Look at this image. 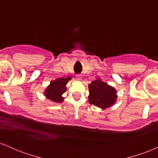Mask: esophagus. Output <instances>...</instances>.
Returning a JSON list of instances; mask_svg holds the SVG:
<instances>
[{
	"instance_id": "obj_1",
	"label": "esophagus",
	"mask_w": 158,
	"mask_h": 158,
	"mask_svg": "<svg viewBox=\"0 0 158 158\" xmlns=\"http://www.w3.org/2000/svg\"><path fill=\"white\" fill-rule=\"evenodd\" d=\"M76 78H77V80H79V81H81V76L79 75V74H77V77H76Z\"/></svg>"
}]
</instances>
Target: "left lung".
<instances>
[{
	"instance_id": "obj_1",
	"label": "left lung",
	"mask_w": 158,
	"mask_h": 158,
	"mask_svg": "<svg viewBox=\"0 0 158 158\" xmlns=\"http://www.w3.org/2000/svg\"><path fill=\"white\" fill-rule=\"evenodd\" d=\"M90 104L104 110L115 104L117 99V91L114 87L97 78L88 85Z\"/></svg>"
}]
</instances>
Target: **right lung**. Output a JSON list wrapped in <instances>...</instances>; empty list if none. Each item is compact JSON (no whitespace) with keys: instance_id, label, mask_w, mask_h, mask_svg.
<instances>
[{"instance_id":"1","label":"right lung","mask_w":158,"mask_h":158,"mask_svg":"<svg viewBox=\"0 0 158 158\" xmlns=\"http://www.w3.org/2000/svg\"><path fill=\"white\" fill-rule=\"evenodd\" d=\"M70 79V77L67 78L61 77L50 81V84L44 91V95L46 99L54 102H62L64 99L62 97V94L66 91V85Z\"/></svg>"}]
</instances>
